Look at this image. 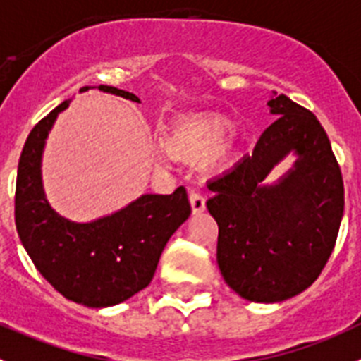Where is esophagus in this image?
<instances>
[{
    "label": "esophagus",
    "instance_id": "esophagus-1",
    "mask_svg": "<svg viewBox=\"0 0 361 361\" xmlns=\"http://www.w3.org/2000/svg\"><path fill=\"white\" fill-rule=\"evenodd\" d=\"M188 201H190V207H192V214H201L204 209H207V204H204V197L201 196V194L190 192Z\"/></svg>",
    "mask_w": 361,
    "mask_h": 361
}]
</instances>
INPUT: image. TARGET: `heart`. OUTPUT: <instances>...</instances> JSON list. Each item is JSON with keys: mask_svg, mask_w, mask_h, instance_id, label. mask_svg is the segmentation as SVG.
I'll return each mask as SVG.
<instances>
[{"mask_svg": "<svg viewBox=\"0 0 361 361\" xmlns=\"http://www.w3.org/2000/svg\"><path fill=\"white\" fill-rule=\"evenodd\" d=\"M233 131V126L221 116H200L185 120L165 138L164 147L169 157L185 160H203L216 154ZM161 161L167 158L161 157Z\"/></svg>", "mask_w": 361, "mask_h": 361, "instance_id": "b5f03b06", "label": "heart"}]
</instances>
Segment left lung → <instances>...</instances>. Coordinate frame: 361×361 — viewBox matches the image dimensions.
Masks as SVG:
<instances>
[{
	"mask_svg": "<svg viewBox=\"0 0 361 361\" xmlns=\"http://www.w3.org/2000/svg\"><path fill=\"white\" fill-rule=\"evenodd\" d=\"M277 116L232 171L209 183L207 201L219 226L217 266L239 297L259 304L288 300L310 288L326 266L343 216V181L317 116L271 93ZM291 154L294 165L265 178Z\"/></svg>",
	"mask_w": 361,
	"mask_h": 361,
	"instance_id": "left-lung-1",
	"label": "left lung"
}]
</instances>
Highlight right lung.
<instances>
[{
  "mask_svg": "<svg viewBox=\"0 0 361 361\" xmlns=\"http://www.w3.org/2000/svg\"><path fill=\"white\" fill-rule=\"evenodd\" d=\"M95 86H84L80 93ZM104 93L140 102L133 93L99 86ZM71 99L44 116L28 135L18 165L16 228L37 271L68 300L109 307L147 288L165 245L190 216L183 187L171 196L142 194L122 209L92 221H71L48 201L43 154L55 120Z\"/></svg>",
  "mask_w": 361,
  "mask_h": 361,
  "instance_id": "obj_1",
  "label": "right lung"
}]
</instances>
